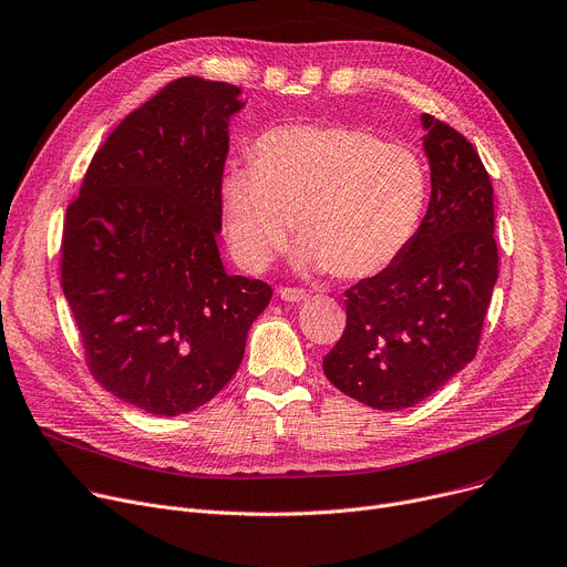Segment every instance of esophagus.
<instances>
[{"mask_svg":"<svg viewBox=\"0 0 567 567\" xmlns=\"http://www.w3.org/2000/svg\"><path fill=\"white\" fill-rule=\"evenodd\" d=\"M278 296H280L282 300H287V303H300V300L308 298L306 289H298V287H280V289H278Z\"/></svg>","mask_w":567,"mask_h":567,"instance_id":"esophagus-1","label":"esophagus"}]
</instances>
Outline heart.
<instances>
[{
    "label": "heart",
    "instance_id": "1",
    "mask_svg": "<svg viewBox=\"0 0 567 567\" xmlns=\"http://www.w3.org/2000/svg\"><path fill=\"white\" fill-rule=\"evenodd\" d=\"M429 171L408 145L362 127L291 125L261 134L252 166L220 179L223 225L235 259L264 271L287 246L300 264L342 280L385 271L417 235Z\"/></svg>",
    "mask_w": 567,
    "mask_h": 567
}]
</instances>
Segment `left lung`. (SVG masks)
I'll return each instance as SVG.
<instances>
[{
	"label": "left lung",
	"instance_id": "8db88e82",
	"mask_svg": "<svg viewBox=\"0 0 567 567\" xmlns=\"http://www.w3.org/2000/svg\"><path fill=\"white\" fill-rule=\"evenodd\" d=\"M431 203L390 267L344 291L347 328L326 379L375 408L417 405L474 360L499 276L489 175L474 145L422 113Z\"/></svg>",
	"mask_w": 567,
	"mask_h": 567
}]
</instances>
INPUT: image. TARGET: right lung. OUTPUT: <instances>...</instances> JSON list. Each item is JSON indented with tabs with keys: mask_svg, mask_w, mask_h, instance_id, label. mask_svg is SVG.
Segmentation results:
<instances>
[{
	"mask_svg": "<svg viewBox=\"0 0 567 567\" xmlns=\"http://www.w3.org/2000/svg\"><path fill=\"white\" fill-rule=\"evenodd\" d=\"M241 89L179 78L93 155L68 205L61 287L95 381L145 412H192L239 369L271 287L225 274L220 179Z\"/></svg>",
	"mask_w": 567,
	"mask_h": 567,
	"instance_id": "1",
	"label": "right lung"
}]
</instances>
